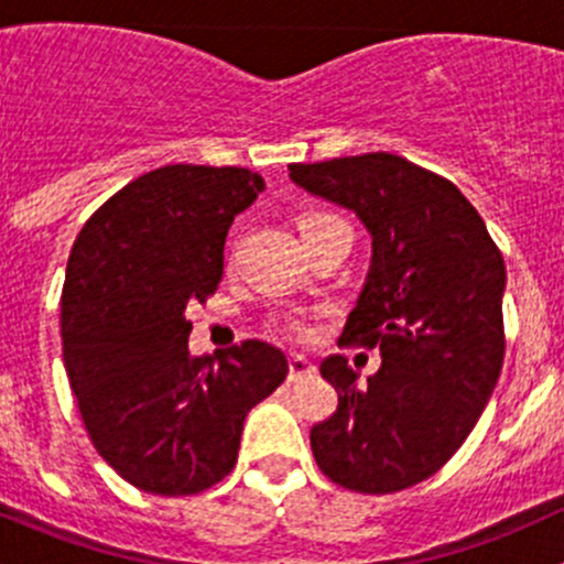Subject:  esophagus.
Returning a JSON list of instances; mask_svg holds the SVG:
<instances>
[{"label": "esophagus", "instance_id": "34e87169", "mask_svg": "<svg viewBox=\"0 0 564 564\" xmlns=\"http://www.w3.org/2000/svg\"><path fill=\"white\" fill-rule=\"evenodd\" d=\"M316 373V366L303 355H289V382H303Z\"/></svg>", "mask_w": 564, "mask_h": 564}]
</instances>
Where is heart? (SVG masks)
Wrapping results in <instances>:
<instances>
[{
  "mask_svg": "<svg viewBox=\"0 0 564 564\" xmlns=\"http://www.w3.org/2000/svg\"><path fill=\"white\" fill-rule=\"evenodd\" d=\"M324 224H346V220L338 218V215H333V213H303L297 220L300 231L316 229V226H324ZM289 329L297 335H308V327H305L303 322H289Z\"/></svg>",
  "mask_w": 564,
  "mask_h": 564,
  "instance_id": "heart-1",
  "label": "heart"
}]
</instances>
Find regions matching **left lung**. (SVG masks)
I'll list each match as a JSON object with an SVG mask.
<instances>
[{
  "label": "left lung",
  "instance_id": "8db88e82",
  "mask_svg": "<svg viewBox=\"0 0 564 564\" xmlns=\"http://www.w3.org/2000/svg\"><path fill=\"white\" fill-rule=\"evenodd\" d=\"M289 176L373 237L340 340L377 346L382 366L360 384L344 355L322 360L338 409L311 429V451L349 491H403L453 458L497 388L505 259L464 193L401 155L292 163Z\"/></svg>",
  "mask_w": 564,
  "mask_h": 564
}]
</instances>
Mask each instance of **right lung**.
I'll list each match as a JSON object with an SVG mask.
<instances>
[{
  "mask_svg": "<svg viewBox=\"0 0 564 564\" xmlns=\"http://www.w3.org/2000/svg\"><path fill=\"white\" fill-rule=\"evenodd\" d=\"M261 191L248 169L163 166L113 193L73 242L65 371L95 451L139 491L191 497L224 480L248 412L286 379V355L264 340L187 351V305L215 294L231 220Z\"/></svg>",
  "mask_w": 564,
  "mask_h": 564,
  "instance_id": "right-lung-1",
  "label": "right lung"
}]
</instances>
